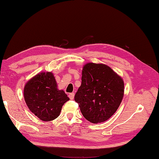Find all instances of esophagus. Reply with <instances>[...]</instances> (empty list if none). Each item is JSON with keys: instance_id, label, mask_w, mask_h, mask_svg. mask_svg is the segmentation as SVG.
<instances>
[{"instance_id": "34e87169", "label": "esophagus", "mask_w": 159, "mask_h": 159, "mask_svg": "<svg viewBox=\"0 0 159 159\" xmlns=\"http://www.w3.org/2000/svg\"><path fill=\"white\" fill-rule=\"evenodd\" d=\"M69 98L71 99H73L74 98V93H70L69 95Z\"/></svg>"}]
</instances>
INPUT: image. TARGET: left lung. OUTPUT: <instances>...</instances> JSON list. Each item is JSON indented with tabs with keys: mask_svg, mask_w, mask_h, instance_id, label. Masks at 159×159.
<instances>
[{
	"mask_svg": "<svg viewBox=\"0 0 159 159\" xmlns=\"http://www.w3.org/2000/svg\"><path fill=\"white\" fill-rule=\"evenodd\" d=\"M124 95V82L109 66L89 62L83 67L81 85L74 97L88 121H106L117 111Z\"/></svg>",
	"mask_w": 159,
	"mask_h": 159,
	"instance_id": "left-lung-1",
	"label": "left lung"
}]
</instances>
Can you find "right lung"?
Returning <instances> with one entry per match:
<instances>
[{
	"instance_id": "1",
	"label": "right lung",
	"mask_w": 159,
	"mask_h": 159,
	"mask_svg": "<svg viewBox=\"0 0 159 159\" xmlns=\"http://www.w3.org/2000/svg\"><path fill=\"white\" fill-rule=\"evenodd\" d=\"M24 98L29 110L43 121L57 118L69 98L57 88L52 72H41L29 80L24 88Z\"/></svg>"
}]
</instances>
